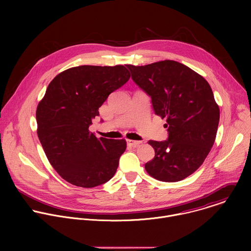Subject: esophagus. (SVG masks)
I'll list each match as a JSON object with an SVG mask.
<instances>
[{
    "label": "esophagus",
    "instance_id": "1",
    "mask_svg": "<svg viewBox=\"0 0 251 251\" xmlns=\"http://www.w3.org/2000/svg\"><path fill=\"white\" fill-rule=\"evenodd\" d=\"M141 141H134V140H127V144L132 147H138L141 144Z\"/></svg>",
    "mask_w": 251,
    "mask_h": 251
}]
</instances>
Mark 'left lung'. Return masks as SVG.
<instances>
[{
	"mask_svg": "<svg viewBox=\"0 0 251 251\" xmlns=\"http://www.w3.org/2000/svg\"><path fill=\"white\" fill-rule=\"evenodd\" d=\"M126 66L151 97L155 114L167 119L168 139L148 142L155 157L145 169L156 180L182 181L201 166L216 140L220 108L212 90L201 75L175 60Z\"/></svg>",
	"mask_w": 251,
	"mask_h": 251,
	"instance_id": "obj_1",
	"label": "left lung"
}]
</instances>
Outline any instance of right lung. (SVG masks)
Here are the masks:
<instances>
[{
	"mask_svg": "<svg viewBox=\"0 0 251 251\" xmlns=\"http://www.w3.org/2000/svg\"><path fill=\"white\" fill-rule=\"evenodd\" d=\"M129 78L124 65H80L49 84L35 113L38 136L50 165L66 182L94 188L115 175L126 141L97 138L88 128L109 94Z\"/></svg>",
	"mask_w": 251,
	"mask_h": 251,
	"instance_id": "obj_1",
	"label": "right lung"
}]
</instances>
